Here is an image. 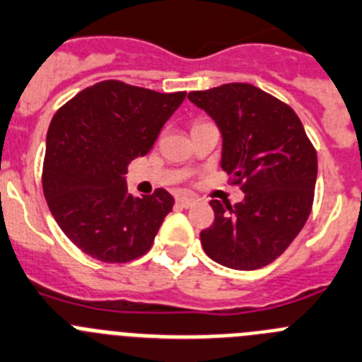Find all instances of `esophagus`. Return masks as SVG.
Returning a JSON list of instances; mask_svg holds the SVG:
<instances>
[{
    "label": "esophagus",
    "instance_id": "esophagus-1",
    "mask_svg": "<svg viewBox=\"0 0 362 362\" xmlns=\"http://www.w3.org/2000/svg\"><path fill=\"white\" fill-rule=\"evenodd\" d=\"M177 204L180 205V207H185V209H187V207H191V205L197 204V200L191 197H177Z\"/></svg>",
    "mask_w": 362,
    "mask_h": 362
}]
</instances>
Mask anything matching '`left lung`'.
Listing matches in <instances>:
<instances>
[{"label":"left lung","instance_id":"left-lung-1","mask_svg":"<svg viewBox=\"0 0 362 362\" xmlns=\"http://www.w3.org/2000/svg\"><path fill=\"white\" fill-rule=\"evenodd\" d=\"M216 122L221 169L245 198L211 200L214 221L200 233L205 254L236 270L262 269L294 242L314 202L317 155L291 106L247 83L191 92Z\"/></svg>","mask_w":362,"mask_h":362}]
</instances>
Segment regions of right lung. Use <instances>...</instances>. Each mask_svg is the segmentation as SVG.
I'll list each match as a JSON object with an SVG mask.
<instances>
[{"label":"right lung","instance_id":"right-lung-1","mask_svg":"<svg viewBox=\"0 0 362 362\" xmlns=\"http://www.w3.org/2000/svg\"><path fill=\"white\" fill-rule=\"evenodd\" d=\"M185 92L120 81L86 88L57 110L47 133L43 191L61 230L92 258L124 263L148 252L175 198L128 191V164L144 157Z\"/></svg>","mask_w":362,"mask_h":362}]
</instances>
